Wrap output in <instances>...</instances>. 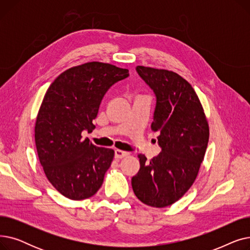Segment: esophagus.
<instances>
[{"mask_svg": "<svg viewBox=\"0 0 250 250\" xmlns=\"http://www.w3.org/2000/svg\"><path fill=\"white\" fill-rule=\"evenodd\" d=\"M128 154L129 153L122 151V150H115V152H114V156L116 159H123V158H125V157L128 156Z\"/></svg>", "mask_w": 250, "mask_h": 250, "instance_id": "1", "label": "esophagus"}]
</instances>
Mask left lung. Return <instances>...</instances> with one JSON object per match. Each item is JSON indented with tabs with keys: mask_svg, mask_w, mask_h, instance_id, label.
<instances>
[{
	"mask_svg": "<svg viewBox=\"0 0 250 250\" xmlns=\"http://www.w3.org/2000/svg\"><path fill=\"white\" fill-rule=\"evenodd\" d=\"M137 72L156 95L151 128L159 132L161 152L150 161L139 154L133 190L145 205L165 208L177 202L198 176L208 142V124L191 85L178 74L138 65Z\"/></svg>",
	"mask_w": 250,
	"mask_h": 250,
	"instance_id": "obj_1",
	"label": "left lung"
}]
</instances>
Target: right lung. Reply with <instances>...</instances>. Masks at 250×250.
Instances as JSON below:
<instances>
[{
	"instance_id": "add662e5",
	"label": "right lung",
	"mask_w": 250,
	"mask_h": 250,
	"mask_svg": "<svg viewBox=\"0 0 250 250\" xmlns=\"http://www.w3.org/2000/svg\"><path fill=\"white\" fill-rule=\"evenodd\" d=\"M128 70L90 62L70 68L51 83L38 110L34 138L45 176L60 193L74 201L94 195L114 157L112 149L82 138L91 133L101 100Z\"/></svg>"
}]
</instances>
